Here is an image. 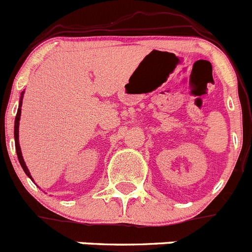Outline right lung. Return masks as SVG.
Listing matches in <instances>:
<instances>
[{
    "instance_id": "add662e5",
    "label": "right lung",
    "mask_w": 252,
    "mask_h": 252,
    "mask_svg": "<svg viewBox=\"0 0 252 252\" xmlns=\"http://www.w3.org/2000/svg\"><path fill=\"white\" fill-rule=\"evenodd\" d=\"M23 94L24 92H22V96H21V100H19V108H18V111H17V116H16V121H14V142H16V151H17V156H18V160L19 163H21L22 168H23L24 173L27 174V175L29 176V178L33 180V178H32L31 173H29L28 168H27L26 163H24V159H23V156H22V152H21V147H19V120H21V106H22V100H23Z\"/></svg>"
}]
</instances>
